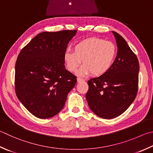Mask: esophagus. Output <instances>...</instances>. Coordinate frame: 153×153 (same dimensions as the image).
Instances as JSON below:
<instances>
[{
  "label": "esophagus",
  "instance_id": "obj_1",
  "mask_svg": "<svg viewBox=\"0 0 153 153\" xmlns=\"http://www.w3.org/2000/svg\"><path fill=\"white\" fill-rule=\"evenodd\" d=\"M84 79L80 78V77H77V82L78 83H80V82H84Z\"/></svg>",
  "mask_w": 153,
  "mask_h": 153
}]
</instances>
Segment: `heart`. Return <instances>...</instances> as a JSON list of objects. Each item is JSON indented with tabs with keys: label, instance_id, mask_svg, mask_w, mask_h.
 I'll return each instance as SVG.
<instances>
[{
	"label": "heart",
	"instance_id": "heart-1",
	"mask_svg": "<svg viewBox=\"0 0 153 153\" xmlns=\"http://www.w3.org/2000/svg\"><path fill=\"white\" fill-rule=\"evenodd\" d=\"M116 47L109 41L100 38H88L74 46V51L66 50L63 60L69 71H76L83 60L84 65L77 72L80 76L90 74L101 76L111 68L116 57Z\"/></svg>",
	"mask_w": 153,
	"mask_h": 153
}]
</instances>
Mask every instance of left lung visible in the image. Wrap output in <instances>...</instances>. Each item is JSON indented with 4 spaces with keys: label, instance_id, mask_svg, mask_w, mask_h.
<instances>
[{
    "label": "left lung",
    "instance_id": "left-lung-1",
    "mask_svg": "<svg viewBox=\"0 0 153 153\" xmlns=\"http://www.w3.org/2000/svg\"><path fill=\"white\" fill-rule=\"evenodd\" d=\"M118 47L117 55L107 72L88 82L85 98L99 117L112 119L126 111L137 96L139 63L124 39L112 31Z\"/></svg>",
    "mask_w": 153,
    "mask_h": 153
}]
</instances>
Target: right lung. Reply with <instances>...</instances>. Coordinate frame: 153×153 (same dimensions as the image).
<instances>
[{
  "instance_id": "add662e5",
  "label": "right lung",
  "mask_w": 153,
  "mask_h": 153,
  "mask_svg": "<svg viewBox=\"0 0 153 153\" xmlns=\"http://www.w3.org/2000/svg\"><path fill=\"white\" fill-rule=\"evenodd\" d=\"M76 30L39 33L19 54L15 64V92L29 112L51 118L64 107L77 82L65 67L63 54Z\"/></svg>"
}]
</instances>
